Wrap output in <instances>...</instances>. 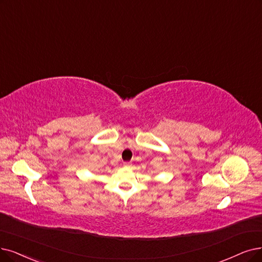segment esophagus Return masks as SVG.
Instances as JSON below:
<instances>
[{
	"label": "esophagus",
	"instance_id": "obj_1",
	"mask_svg": "<svg viewBox=\"0 0 262 262\" xmlns=\"http://www.w3.org/2000/svg\"><path fill=\"white\" fill-rule=\"evenodd\" d=\"M123 166H130V163H129V162H124V163H123Z\"/></svg>",
	"mask_w": 262,
	"mask_h": 262
}]
</instances>
